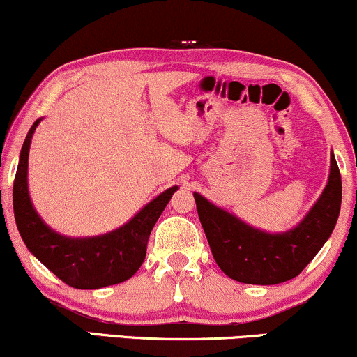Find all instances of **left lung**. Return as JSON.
Listing matches in <instances>:
<instances>
[{"instance_id":"obj_1","label":"left lung","mask_w":357,"mask_h":357,"mask_svg":"<svg viewBox=\"0 0 357 357\" xmlns=\"http://www.w3.org/2000/svg\"><path fill=\"white\" fill-rule=\"evenodd\" d=\"M197 212L220 270L248 284H278L307 266L336 227L341 210V174L331 152L328 183L305 218L291 230L268 233L193 192Z\"/></svg>"}]
</instances>
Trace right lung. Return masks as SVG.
<instances>
[{
    "label": "right lung",
    "instance_id": "right-lung-1",
    "mask_svg": "<svg viewBox=\"0 0 357 357\" xmlns=\"http://www.w3.org/2000/svg\"><path fill=\"white\" fill-rule=\"evenodd\" d=\"M41 121L38 119L26 135L13 185V208L21 238L47 270L73 288L98 289L129 280L144 263L152 228L178 187L167 188L129 222L104 235L84 238L61 235L39 217L28 190L29 145Z\"/></svg>",
    "mask_w": 357,
    "mask_h": 357
}]
</instances>
